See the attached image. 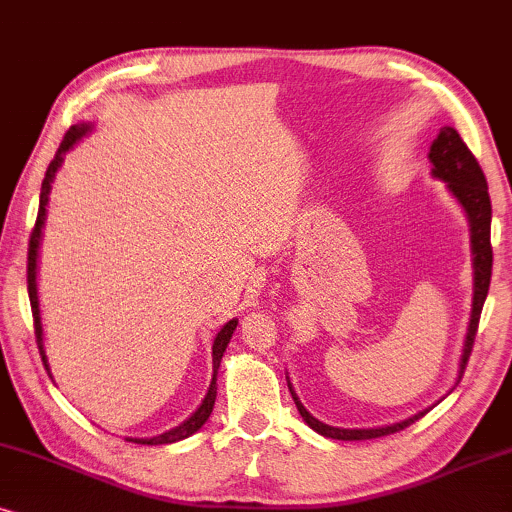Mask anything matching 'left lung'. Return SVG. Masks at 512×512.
Instances as JSON below:
<instances>
[{"label": "left lung", "mask_w": 512, "mask_h": 512, "mask_svg": "<svg viewBox=\"0 0 512 512\" xmlns=\"http://www.w3.org/2000/svg\"><path fill=\"white\" fill-rule=\"evenodd\" d=\"M428 159L433 163L431 168L433 177L447 182V189L452 192L454 199L461 203V208L466 210V217L470 224V250H473V309H470L468 332H466V339H463V353L459 360V377H456V381H461V374L466 370L470 351H473L480 313L489 292V281H492V201H489V192H487V177L482 173L478 159H475L473 152L466 147V142L461 140V135L456 133V128L452 126L440 128V135L433 140ZM288 386H290L292 400H295L297 410L302 414L306 424H309L316 433L332 440L381 438V435L403 431V428L412 426L414 421H419L428 412L424 410L414 414L410 419L398 421V424H391V426L335 428V426L323 424V421H318L313 414L306 412V407L299 403L295 388H292L290 381Z\"/></svg>", "instance_id": "left-lung-1"}]
</instances>
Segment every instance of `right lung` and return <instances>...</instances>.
<instances>
[{
    "mask_svg": "<svg viewBox=\"0 0 512 512\" xmlns=\"http://www.w3.org/2000/svg\"><path fill=\"white\" fill-rule=\"evenodd\" d=\"M91 124H79V126H72L70 131L65 133L63 142H60L56 156H53V161L49 163V168H46V175H44V182H42V194H39V213H37V222H34V229H32V236H30V248H27V292H30V304H32V316H34V335H37V344H39V353H42V360L46 365V370L51 372L49 367V358H46V351H44V327H42V311H39V292H37V260H39V243H42V227H44V220H46V203H49V194H51V185H53V177H56L60 163H63V156L65 152H70V149L77 145V142L84 138V135L91 131ZM238 320H229L227 325L222 327L220 332H217L215 342H213V381H210L208 386V393L206 398L201 400V405L196 407V412L189 417L187 421H182L180 426L170 428V431L156 435V438H126L131 442H138V445H170V442H177V440H185L189 435H194L199 428L206 424L210 412H213V405H215V398H217V370H220V363H222V356L224 351H227L229 346V339L234 335Z\"/></svg>",
    "mask_w": 512,
    "mask_h": 512,
    "instance_id": "obj_1",
    "label": "right lung"
}]
</instances>
